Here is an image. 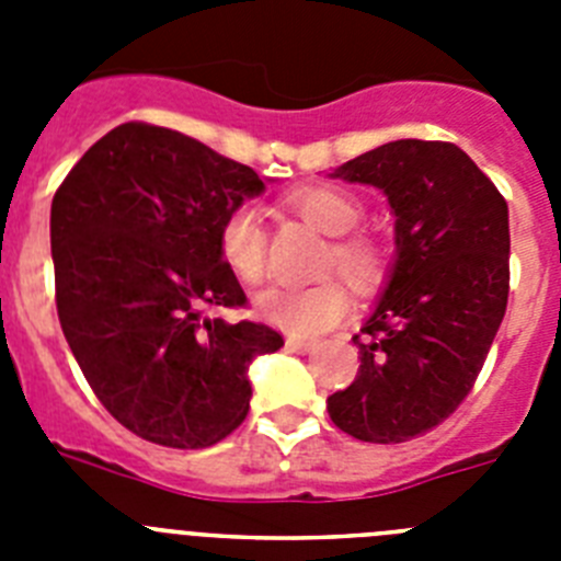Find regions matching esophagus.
<instances>
[{"label":"esophagus","mask_w":561,"mask_h":561,"mask_svg":"<svg viewBox=\"0 0 561 561\" xmlns=\"http://www.w3.org/2000/svg\"><path fill=\"white\" fill-rule=\"evenodd\" d=\"M286 348L297 351V354H314L317 342H306V340H297V336H289V340H286Z\"/></svg>","instance_id":"1"}]
</instances>
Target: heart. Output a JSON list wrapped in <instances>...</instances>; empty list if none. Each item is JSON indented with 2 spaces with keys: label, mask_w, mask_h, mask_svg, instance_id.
Segmentation results:
<instances>
[{
  "label": "heart",
  "mask_w": 561,
  "mask_h": 561,
  "mask_svg": "<svg viewBox=\"0 0 561 561\" xmlns=\"http://www.w3.org/2000/svg\"><path fill=\"white\" fill-rule=\"evenodd\" d=\"M286 207L325 236H336L325 255V272H336L354 289H370L385 272L388 252L368 232L356 227L365 219V205L354 193L334 185H306L286 196ZM264 216L252 205L232 207L219 227V255L227 270L247 286L264 280L266 272ZM257 314L297 336L323 334L348 314V295L336 280L311 286H272L255 300Z\"/></svg>",
  "instance_id": "1"
}]
</instances>
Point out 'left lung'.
Here are the masks:
<instances>
[{
	"label": "left lung",
	"instance_id": "left-lung-1",
	"mask_svg": "<svg viewBox=\"0 0 561 561\" xmlns=\"http://www.w3.org/2000/svg\"><path fill=\"white\" fill-rule=\"evenodd\" d=\"M334 176L388 193L396 264L354 336L356 379L325 404L356 440L401 444L449 419L483 368L508 304V205L455 142H385Z\"/></svg>",
	"mask_w": 561,
	"mask_h": 561
}]
</instances>
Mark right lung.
<instances>
[{
    "label": "right lung",
    "instance_id": "right-lung-1",
    "mask_svg": "<svg viewBox=\"0 0 561 561\" xmlns=\"http://www.w3.org/2000/svg\"><path fill=\"white\" fill-rule=\"evenodd\" d=\"M261 191L250 165L131 121L89 148L53 196L61 331L103 408L151 444L225 440L250 413V362L284 345L266 323L205 317L247 306L219 227Z\"/></svg>",
    "mask_w": 561,
    "mask_h": 561
}]
</instances>
